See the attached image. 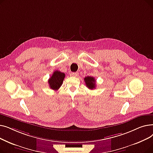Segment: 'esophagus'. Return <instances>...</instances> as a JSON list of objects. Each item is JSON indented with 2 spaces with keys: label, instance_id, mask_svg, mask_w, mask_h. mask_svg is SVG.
<instances>
[{
  "label": "esophagus",
  "instance_id": "obj_1",
  "mask_svg": "<svg viewBox=\"0 0 153 153\" xmlns=\"http://www.w3.org/2000/svg\"><path fill=\"white\" fill-rule=\"evenodd\" d=\"M71 76L73 77H78L79 76V73L78 72H72L71 74Z\"/></svg>",
  "mask_w": 153,
  "mask_h": 153
}]
</instances>
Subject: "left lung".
<instances>
[{"label":"left lung","mask_w":153,"mask_h":153,"mask_svg":"<svg viewBox=\"0 0 153 153\" xmlns=\"http://www.w3.org/2000/svg\"><path fill=\"white\" fill-rule=\"evenodd\" d=\"M84 81L85 83L86 86L89 88V89H94L95 88L96 84H95V79L94 77L87 76L84 78Z\"/></svg>","instance_id":"left-lung-1"}]
</instances>
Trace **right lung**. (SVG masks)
<instances>
[{
	"mask_svg": "<svg viewBox=\"0 0 153 153\" xmlns=\"http://www.w3.org/2000/svg\"><path fill=\"white\" fill-rule=\"evenodd\" d=\"M65 77V74L59 71H55L51 77L48 80V84L51 89L57 91L61 86L64 79Z\"/></svg>",
	"mask_w": 153,
	"mask_h": 153,
	"instance_id": "right-lung-1",
	"label": "right lung"
}]
</instances>
